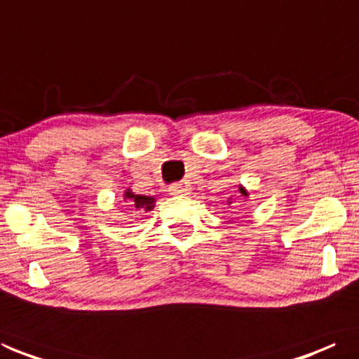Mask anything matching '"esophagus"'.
Returning a JSON list of instances; mask_svg holds the SVG:
<instances>
[{"label": "esophagus", "instance_id": "obj_1", "mask_svg": "<svg viewBox=\"0 0 359 359\" xmlns=\"http://www.w3.org/2000/svg\"><path fill=\"white\" fill-rule=\"evenodd\" d=\"M169 194L170 195H189L190 189L184 184H174L169 187Z\"/></svg>", "mask_w": 359, "mask_h": 359}]
</instances>
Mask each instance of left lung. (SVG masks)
<instances>
[{"instance_id": "obj_1", "label": "left lung", "mask_w": 359, "mask_h": 359, "mask_svg": "<svg viewBox=\"0 0 359 359\" xmlns=\"http://www.w3.org/2000/svg\"><path fill=\"white\" fill-rule=\"evenodd\" d=\"M240 194H242V195H245V196H247L248 194H247V191H245L243 189H240Z\"/></svg>"}]
</instances>
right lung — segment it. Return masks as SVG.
<instances>
[{
    "label": "right lung",
    "mask_w": 359,
    "mask_h": 359,
    "mask_svg": "<svg viewBox=\"0 0 359 359\" xmlns=\"http://www.w3.org/2000/svg\"><path fill=\"white\" fill-rule=\"evenodd\" d=\"M126 200L133 205V208L142 211H151L154 208V198L153 196H147V195H135L132 194L130 190L126 191Z\"/></svg>",
    "instance_id": "add662e5"
}]
</instances>
